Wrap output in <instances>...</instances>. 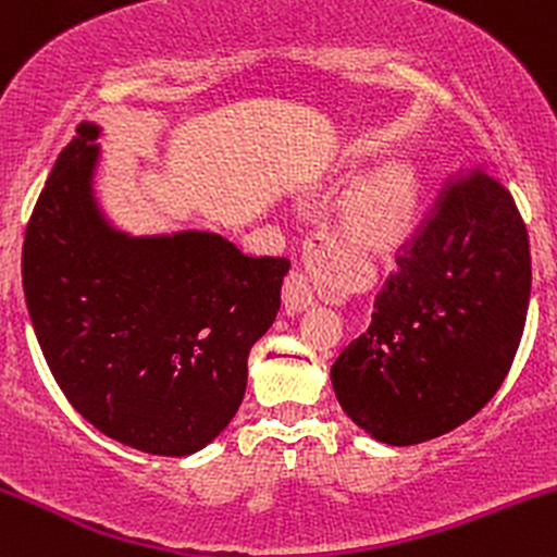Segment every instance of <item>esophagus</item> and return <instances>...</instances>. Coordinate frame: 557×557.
Instances as JSON below:
<instances>
[{
  "mask_svg": "<svg viewBox=\"0 0 557 557\" xmlns=\"http://www.w3.org/2000/svg\"><path fill=\"white\" fill-rule=\"evenodd\" d=\"M285 306L293 311H304L309 306H314V287H311V280L306 272H293L290 277L285 280L283 287Z\"/></svg>",
  "mask_w": 557,
  "mask_h": 557,
  "instance_id": "1",
  "label": "esophagus"
}]
</instances>
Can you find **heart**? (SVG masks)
I'll return each mask as SVG.
<instances>
[{"label": "heart", "mask_w": 557, "mask_h": 557, "mask_svg": "<svg viewBox=\"0 0 557 557\" xmlns=\"http://www.w3.org/2000/svg\"><path fill=\"white\" fill-rule=\"evenodd\" d=\"M419 203V183L406 164H382L348 190L345 225L369 246H385L406 235Z\"/></svg>", "instance_id": "heart-1"}]
</instances>
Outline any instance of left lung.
I'll use <instances>...</instances> for the list:
<instances>
[{
    "mask_svg": "<svg viewBox=\"0 0 557 557\" xmlns=\"http://www.w3.org/2000/svg\"><path fill=\"white\" fill-rule=\"evenodd\" d=\"M529 235L513 196L484 172L437 198L332 363L343 411L385 445L456 430L503 385L527 322Z\"/></svg>",
    "mask_w": 557,
    "mask_h": 557,
    "instance_id": "1",
    "label": "left lung"
}]
</instances>
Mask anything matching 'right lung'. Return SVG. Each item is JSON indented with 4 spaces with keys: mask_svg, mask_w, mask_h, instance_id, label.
I'll use <instances>...</instances> for the list:
<instances>
[{
    "mask_svg": "<svg viewBox=\"0 0 557 557\" xmlns=\"http://www.w3.org/2000/svg\"><path fill=\"white\" fill-rule=\"evenodd\" d=\"M101 131L57 159L23 240V290L65 398L107 437L190 456L230 424L251 345L272 327L287 259L207 230L131 235L94 196Z\"/></svg>",
    "mask_w": 557,
    "mask_h": 557,
    "instance_id": "add662e5",
    "label": "right lung"
}]
</instances>
